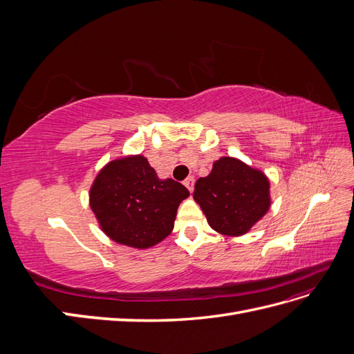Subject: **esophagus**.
<instances>
[{
	"mask_svg": "<svg viewBox=\"0 0 354 354\" xmlns=\"http://www.w3.org/2000/svg\"><path fill=\"white\" fill-rule=\"evenodd\" d=\"M187 189H189V192H194V187H195V178L194 177H187L186 180H185V183H183Z\"/></svg>",
	"mask_w": 354,
	"mask_h": 354,
	"instance_id": "1",
	"label": "esophagus"
}]
</instances>
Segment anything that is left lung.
<instances>
[{
	"label": "left lung",
	"instance_id": "obj_1",
	"mask_svg": "<svg viewBox=\"0 0 354 354\" xmlns=\"http://www.w3.org/2000/svg\"><path fill=\"white\" fill-rule=\"evenodd\" d=\"M194 199L211 229L226 236H241L269 211L270 181L263 171L223 156L212 164L207 177L196 181Z\"/></svg>",
	"mask_w": 354,
	"mask_h": 354
}]
</instances>
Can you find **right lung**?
Returning <instances> with one entry per match:
<instances>
[{"label": "right lung", "instance_id": "add662e5", "mask_svg": "<svg viewBox=\"0 0 354 354\" xmlns=\"http://www.w3.org/2000/svg\"><path fill=\"white\" fill-rule=\"evenodd\" d=\"M189 190L173 178L160 180L143 155L106 164L90 189V207L112 241L146 250L174 229L180 202Z\"/></svg>", "mask_w": 354, "mask_h": 354}]
</instances>
